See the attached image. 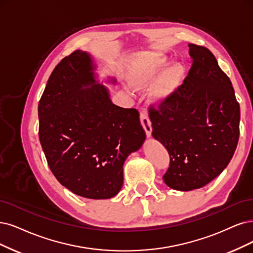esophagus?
Here are the masks:
<instances>
[{
  "label": "esophagus",
  "mask_w": 253,
  "mask_h": 253,
  "mask_svg": "<svg viewBox=\"0 0 253 253\" xmlns=\"http://www.w3.org/2000/svg\"><path fill=\"white\" fill-rule=\"evenodd\" d=\"M139 118H141V123L145 129L147 136H150L152 133V125H151V121H150V119H149L148 112L146 109L141 110V116H139Z\"/></svg>",
  "instance_id": "obj_1"
}]
</instances>
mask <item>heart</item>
I'll return each instance as SVG.
<instances>
[{"mask_svg": "<svg viewBox=\"0 0 253 253\" xmlns=\"http://www.w3.org/2000/svg\"><path fill=\"white\" fill-rule=\"evenodd\" d=\"M168 59L163 56H155L147 62H139L133 68L132 79L138 85H147L152 82L166 65ZM183 76V69L181 65L176 64L168 70L161 78L157 86V93L161 96L168 95L180 83Z\"/></svg>", "mask_w": 253, "mask_h": 253, "instance_id": "obj_1", "label": "heart"}]
</instances>
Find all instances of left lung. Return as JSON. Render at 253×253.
Returning <instances> with one entry per match:
<instances>
[{
  "instance_id": "obj_1",
  "label": "left lung",
  "mask_w": 253,
  "mask_h": 253,
  "mask_svg": "<svg viewBox=\"0 0 253 253\" xmlns=\"http://www.w3.org/2000/svg\"><path fill=\"white\" fill-rule=\"evenodd\" d=\"M181 85L149 107L152 135L170 155L163 176L178 191L200 189L222 173L240 136V104L231 81L207 48L191 43Z\"/></svg>"
}]
</instances>
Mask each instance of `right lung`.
Masks as SVG:
<instances>
[{
    "mask_svg": "<svg viewBox=\"0 0 253 253\" xmlns=\"http://www.w3.org/2000/svg\"><path fill=\"white\" fill-rule=\"evenodd\" d=\"M92 70L89 55L79 50L56 65L39 102V135L63 186L81 197L108 199L120 192L124 162L146 133L137 109L111 103Z\"/></svg>",
    "mask_w": 253,
    "mask_h": 253,
    "instance_id": "1",
    "label": "right lung"
}]
</instances>
